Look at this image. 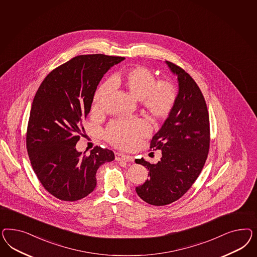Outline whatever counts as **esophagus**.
Wrapping results in <instances>:
<instances>
[{
    "mask_svg": "<svg viewBox=\"0 0 257 257\" xmlns=\"http://www.w3.org/2000/svg\"><path fill=\"white\" fill-rule=\"evenodd\" d=\"M115 159L117 161H122V162H133L134 161L132 156H126V155L118 154V153L115 155Z\"/></svg>",
    "mask_w": 257,
    "mask_h": 257,
    "instance_id": "1",
    "label": "esophagus"
}]
</instances>
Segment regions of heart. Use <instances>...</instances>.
<instances>
[{"label": "heart", "instance_id": "obj_1", "mask_svg": "<svg viewBox=\"0 0 257 257\" xmlns=\"http://www.w3.org/2000/svg\"><path fill=\"white\" fill-rule=\"evenodd\" d=\"M111 86L123 88L134 99L140 100L144 111L156 121H163L170 117L177 101L174 85L159 80L155 72L143 66L131 67L116 73L110 82L102 84L95 92L92 110L97 112ZM151 133L148 121L143 118L115 120L109 123L104 137L114 147L122 150L132 149Z\"/></svg>", "mask_w": 257, "mask_h": 257}]
</instances>
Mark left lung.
I'll return each mask as SVG.
<instances>
[{
    "mask_svg": "<svg viewBox=\"0 0 257 257\" xmlns=\"http://www.w3.org/2000/svg\"><path fill=\"white\" fill-rule=\"evenodd\" d=\"M178 76L179 93L170 117L151 141L161 150L157 164L137 159L148 169V179L136 191L152 205H167L179 200L199 177L210 146V124L206 102L193 78L174 63L166 61Z\"/></svg>",
    "mask_w": 257,
    "mask_h": 257,
    "instance_id": "obj_1",
    "label": "left lung"
}]
</instances>
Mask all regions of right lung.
I'll return each mask as SVG.
<instances>
[{
  "label": "right lung",
  "mask_w": 257,
  "mask_h": 257,
  "mask_svg": "<svg viewBox=\"0 0 257 257\" xmlns=\"http://www.w3.org/2000/svg\"><path fill=\"white\" fill-rule=\"evenodd\" d=\"M121 56L77 55L52 70L39 86L32 103L26 148L42 187L55 198L75 202L96 187V173L115 159L108 149L94 147L86 156L76 151L83 119L103 74Z\"/></svg>",
  "instance_id": "add662e5"
}]
</instances>
